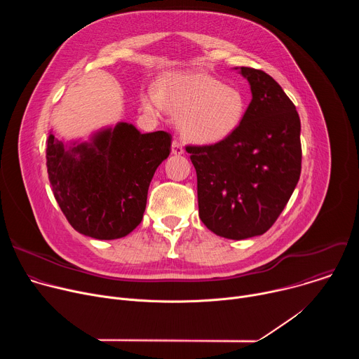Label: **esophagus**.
I'll list each match as a JSON object with an SVG mask.
<instances>
[{"mask_svg": "<svg viewBox=\"0 0 359 359\" xmlns=\"http://www.w3.org/2000/svg\"><path fill=\"white\" fill-rule=\"evenodd\" d=\"M172 153H173V155H176V156H180V155H183V153H184V147H183V144L179 140H173V143H172Z\"/></svg>", "mask_w": 359, "mask_h": 359, "instance_id": "esophagus-1", "label": "esophagus"}]
</instances>
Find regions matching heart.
I'll return each mask as SVG.
<instances>
[{
    "instance_id": "1",
    "label": "heart",
    "mask_w": 359,
    "mask_h": 359,
    "mask_svg": "<svg viewBox=\"0 0 359 359\" xmlns=\"http://www.w3.org/2000/svg\"><path fill=\"white\" fill-rule=\"evenodd\" d=\"M144 111L158 115L163 108L179 116L182 135L198 144H216L237 132L244 115L243 93L204 72H183L163 78L142 93Z\"/></svg>"
}]
</instances>
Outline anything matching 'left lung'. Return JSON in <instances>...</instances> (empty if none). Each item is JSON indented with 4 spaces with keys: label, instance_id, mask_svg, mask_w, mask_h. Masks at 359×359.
Listing matches in <instances>:
<instances>
[{
    "label": "left lung",
    "instance_id": "obj_1",
    "mask_svg": "<svg viewBox=\"0 0 359 359\" xmlns=\"http://www.w3.org/2000/svg\"><path fill=\"white\" fill-rule=\"evenodd\" d=\"M251 102L234 135L210 146H189L197 173L198 216L210 231L244 240L278 219L301 173V123L283 88L266 72L234 68Z\"/></svg>",
    "mask_w": 359,
    "mask_h": 359
}]
</instances>
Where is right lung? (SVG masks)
Here are the masks:
<instances>
[{
  "mask_svg": "<svg viewBox=\"0 0 359 359\" xmlns=\"http://www.w3.org/2000/svg\"><path fill=\"white\" fill-rule=\"evenodd\" d=\"M170 144V133H140L128 122L100 128L88 140L58 139L50 130L48 179L71 226L97 240L132 233L143 219L149 184Z\"/></svg>",
  "mask_w": 359,
  "mask_h": 359,
  "instance_id": "add662e5",
  "label": "right lung"
}]
</instances>
